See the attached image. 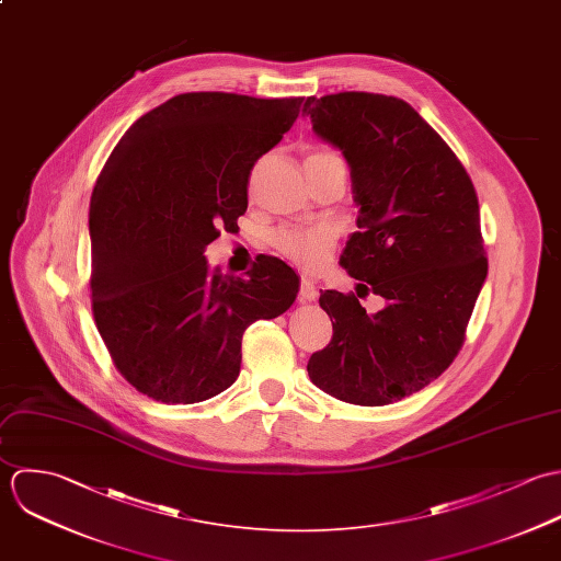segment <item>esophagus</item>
<instances>
[{
    "label": "esophagus",
    "mask_w": 561,
    "mask_h": 561,
    "mask_svg": "<svg viewBox=\"0 0 561 561\" xmlns=\"http://www.w3.org/2000/svg\"><path fill=\"white\" fill-rule=\"evenodd\" d=\"M299 299L301 301H317L319 299V290L314 286L312 279H301V286H299Z\"/></svg>",
    "instance_id": "esophagus-1"
}]
</instances>
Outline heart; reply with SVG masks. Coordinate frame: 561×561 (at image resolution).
<instances>
[{
    "label": "heart",
    "mask_w": 561,
    "mask_h": 561,
    "mask_svg": "<svg viewBox=\"0 0 561 561\" xmlns=\"http://www.w3.org/2000/svg\"><path fill=\"white\" fill-rule=\"evenodd\" d=\"M310 156H332L328 151H314ZM308 156V158H310ZM334 231L325 225L317 227H297V229H282L275 236V244L282 255H286L290 262H295L301 268L317 271L321 268L332 249H334Z\"/></svg>",
    "instance_id": "heart-1"
}]
</instances>
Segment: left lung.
Here are the masks:
<instances>
[{"label":"left lung","instance_id":"1","mask_svg":"<svg viewBox=\"0 0 561 561\" xmlns=\"http://www.w3.org/2000/svg\"><path fill=\"white\" fill-rule=\"evenodd\" d=\"M304 116L351 169L359 231L340 264L386 299L368 314L355 295L321 293L334 336L312 353L308 375L353 405L401 401L447 370L485 282L474 186L403 100L355 91L308 98Z\"/></svg>","mask_w":561,"mask_h":561}]
</instances>
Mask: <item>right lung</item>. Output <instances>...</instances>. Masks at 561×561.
Wrapping results in <instances>:
<instances>
[{
  "label": "right lung",
  "instance_id": "obj_1",
  "mask_svg": "<svg viewBox=\"0 0 561 561\" xmlns=\"http://www.w3.org/2000/svg\"><path fill=\"white\" fill-rule=\"evenodd\" d=\"M304 98L184 93L121 136L89 210L98 330L121 375L162 403H199L240 373L244 330L284 314L299 277L262 255L247 279L204 251L247 210L249 173Z\"/></svg>",
  "mask_w": 561,
  "mask_h": 561
}]
</instances>
